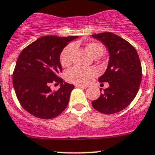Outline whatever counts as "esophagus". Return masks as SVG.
Wrapping results in <instances>:
<instances>
[{
    "mask_svg": "<svg viewBox=\"0 0 155 155\" xmlns=\"http://www.w3.org/2000/svg\"><path fill=\"white\" fill-rule=\"evenodd\" d=\"M76 87H77V88H82V89H86L87 88V86H83V85H79V84H76Z\"/></svg>",
    "mask_w": 155,
    "mask_h": 155,
    "instance_id": "34e87169",
    "label": "esophagus"
}]
</instances>
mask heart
Here are the masks:
<instances>
[{
  "label": "heart",
  "mask_w": 155,
  "mask_h": 155,
  "mask_svg": "<svg viewBox=\"0 0 155 155\" xmlns=\"http://www.w3.org/2000/svg\"><path fill=\"white\" fill-rule=\"evenodd\" d=\"M86 51L94 58H100L104 51V47L98 41H89L84 44ZM74 50L73 44H68L61 51L60 54V63L62 67H68L72 64V56ZM96 71L93 68L74 67L65 74V78L69 83L77 84H87L91 81Z\"/></svg>",
  "instance_id": "b5f03b06"
}]
</instances>
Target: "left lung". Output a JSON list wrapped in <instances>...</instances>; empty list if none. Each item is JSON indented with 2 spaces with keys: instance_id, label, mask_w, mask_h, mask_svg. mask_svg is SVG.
Returning <instances> with one entry per match:
<instances>
[{
  "instance_id": "1",
  "label": "left lung",
  "mask_w": 155,
  "mask_h": 155,
  "mask_svg": "<svg viewBox=\"0 0 155 155\" xmlns=\"http://www.w3.org/2000/svg\"><path fill=\"white\" fill-rule=\"evenodd\" d=\"M92 37L103 43L109 52L107 69L98 79L107 82L109 87L104 89L92 105L103 114L117 113L133 101L139 91L142 77L139 55L134 46L116 34L106 32Z\"/></svg>"
}]
</instances>
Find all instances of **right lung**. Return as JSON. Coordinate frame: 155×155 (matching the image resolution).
<instances>
[{
  "label": "right lung",
  "mask_w": 155,
  "mask_h": 155,
  "mask_svg": "<svg viewBox=\"0 0 155 155\" xmlns=\"http://www.w3.org/2000/svg\"><path fill=\"white\" fill-rule=\"evenodd\" d=\"M76 36H45L35 40L20 53L12 75L13 87L21 107L32 115L50 119L66 108L74 85L58 76L62 72L60 54ZM60 83L53 91L51 83Z\"/></svg>",
  "instance_id": "1"
}]
</instances>
